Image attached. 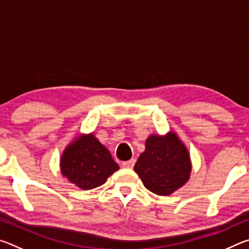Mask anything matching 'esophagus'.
Wrapping results in <instances>:
<instances>
[{"label":"esophagus","mask_w":249,"mask_h":249,"mask_svg":"<svg viewBox=\"0 0 249 249\" xmlns=\"http://www.w3.org/2000/svg\"><path fill=\"white\" fill-rule=\"evenodd\" d=\"M135 165V159H129L127 161L122 162V167L123 168H133Z\"/></svg>","instance_id":"obj_1"}]
</instances>
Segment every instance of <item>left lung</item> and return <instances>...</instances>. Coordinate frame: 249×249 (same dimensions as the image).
<instances>
[{"label":"left lung","instance_id":"8db88e82","mask_svg":"<svg viewBox=\"0 0 249 249\" xmlns=\"http://www.w3.org/2000/svg\"><path fill=\"white\" fill-rule=\"evenodd\" d=\"M134 170L149 191L158 196H169L190 177V157L176 134L169 133L165 137L151 135Z\"/></svg>","mask_w":249,"mask_h":249}]
</instances>
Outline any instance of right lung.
Returning <instances> with one entry per match:
<instances>
[{
	"mask_svg": "<svg viewBox=\"0 0 249 249\" xmlns=\"http://www.w3.org/2000/svg\"><path fill=\"white\" fill-rule=\"evenodd\" d=\"M60 166L62 175L83 190L102 185L120 168L93 134L78 138L67 147Z\"/></svg>",
	"mask_w": 249,
	"mask_h": 249,
	"instance_id": "obj_1",
	"label": "right lung"
}]
</instances>
